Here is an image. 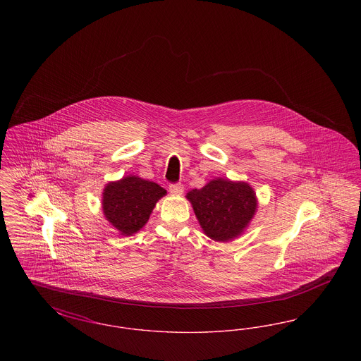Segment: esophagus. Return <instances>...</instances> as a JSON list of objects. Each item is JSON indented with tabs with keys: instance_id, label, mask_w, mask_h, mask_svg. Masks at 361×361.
Masks as SVG:
<instances>
[{
	"instance_id": "obj_1",
	"label": "esophagus",
	"mask_w": 361,
	"mask_h": 361,
	"mask_svg": "<svg viewBox=\"0 0 361 361\" xmlns=\"http://www.w3.org/2000/svg\"><path fill=\"white\" fill-rule=\"evenodd\" d=\"M169 190L172 195H181L184 192V185L181 183H176V184H171L169 185Z\"/></svg>"
}]
</instances>
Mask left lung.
<instances>
[{
  "instance_id": "obj_1",
  "label": "left lung",
  "mask_w": 361,
  "mask_h": 361,
  "mask_svg": "<svg viewBox=\"0 0 361 361\" xmlns=\"http://www.w3.org/2000/svg\"><path fill=\"white\" fill-rule=\"evenodd\" d=\"M187 197L203 231L221 242L240 235L257 208L256 193L246 183L224 178L212 180L202 189H192Z\"/></svg>"
}]
</instances>
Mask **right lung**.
Masks as SVG:
<instances>
[{
    "instance_id": "obj_1",
    "label": "right lung",
    "mask_w": 361,
    "mask_h": 361,
    "mask_svg": "<svg viewBox=\"0 0 361 361\" xmlns=\"http://www.w3.org/2000/svg\"><path fill=\"white\" fill-rule=\"evenodd\" d=\"M165 193L153 181L135 176L124 177L104 189V215L121 234L131 235L146 224L155 203Z\"/></svg>"
}]
</instances>
